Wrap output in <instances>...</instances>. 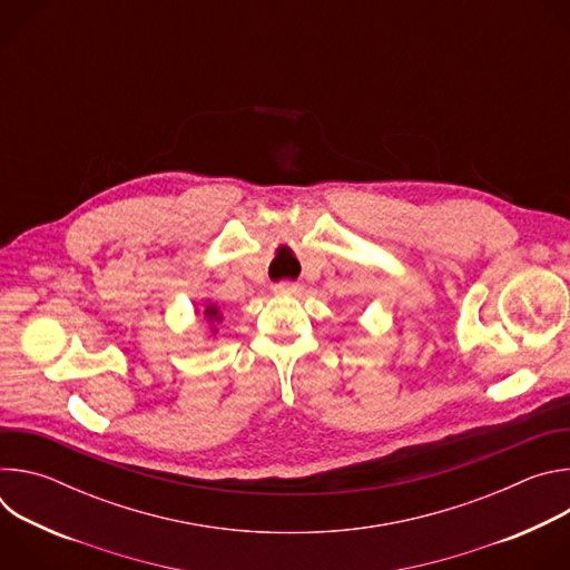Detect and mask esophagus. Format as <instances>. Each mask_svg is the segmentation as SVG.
<instances>
[{
  "label": "esophagus",
  "mask_w": 570,
  "mask_h": 570,
  "mask_svg": "<svg viewBox=\"0 0 570 570\" xmlns=\"http://www.w3.org/2000/svg\"><path fill=\"white\" fill-rule=\"evenodd\" d=\"M275 293H279V295H293V293H297V286L291 284V282H279V284H275Z\"/></svg>",
  "instance_id": "esophagus-1"
}]
</instances>
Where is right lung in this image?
<instances>
[{
	"mask_svg": "<svg viewBox=\"0 0 570 570\" xmlns=\"http://www.w3.org/2000/svg\"><path fill=\"white\" fill-rule=\"evenodd\" d=\"M205 315H207V317H209V320H212V322H214V320H216V322H218V320H220V313H218V308H216V304H209V306H207V308H205Z\"/></svg>",
	"mask_w": 570,
	"mask_h": 570,
	"instance_id": "obj_1",
	"label": "right lung"
}]
</instances>
